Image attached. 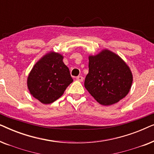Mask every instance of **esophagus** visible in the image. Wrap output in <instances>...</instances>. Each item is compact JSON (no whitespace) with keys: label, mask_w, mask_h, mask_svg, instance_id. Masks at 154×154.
<instances>
[{"label":"esophagus","mask_w":154,"mask_h":154,"mask_svg":"<svg viewBox=\"0 0 154 154\" xmlns=\"http://www.w3.org/2000/svg\"><path fill=\"white\" fill-rule=\"evenodd\" d=\"M76 80L78 81L82 82L83 81V76H81V75H79V76L76 77Z\"/></svg>","instance_id":"34e87169"}]
</instances>
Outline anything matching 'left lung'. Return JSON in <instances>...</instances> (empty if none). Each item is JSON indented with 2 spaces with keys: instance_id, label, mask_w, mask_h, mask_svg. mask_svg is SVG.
<instances>
[{
  "instance_id": "obj_1",
  "label": "left lung",
  "mask_w": 154,
  "mask_h": 154,
  "mask_svg": "<svg viewBox=\"0 0 154 154\" xmlns=\"http://www.w3.org/2000/svg\"><path fill=\"white\" fill-rule=\"evenodd\" d=\"M88 67L84 85L100 104H113L128 94L132 83V72L116 54L104 50L95 56H89Z\"/></svg>"
}]
</instances>
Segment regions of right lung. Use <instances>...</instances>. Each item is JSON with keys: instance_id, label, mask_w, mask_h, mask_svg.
<instances>
[{"instance_id": "right-lung-1", "label": "right lung", "mask_w": 154, "mask_h": 154, "mask_svg": "<svg viewBox=\"0 0 154 154\" xmlns=\"http://www.w3.org/2000/svg\"><path fill=\"white\" fill-rule=\"evenodd\" d=\"M73 82L63 56L51 52L43 56L31 69L27 79L29 92L43 104L54 102Z\"/></svg>"}]
</instances>
